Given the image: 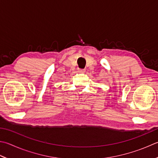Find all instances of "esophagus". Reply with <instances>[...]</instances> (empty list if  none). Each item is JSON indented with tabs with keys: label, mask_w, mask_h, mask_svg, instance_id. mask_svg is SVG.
Returning a JSON list of instances; mask_svg holds the SVG:
<instances>
[{
	"label": "esophagus",
	"mask_w": 158,
	"mask_h": 158,
	"mask_svg": "<svg viewBox=\"0 0 158 158\" xmlns=\"http://www.w3.org/2000/svg\"><path fill=\"white\" fill-rule=\"evenodd\" d=\"M78 71L79 72H80V73H84V72H85V69H78Z\"/></svg>",
	"instance_id": "34e87169"
}]
</instances>
